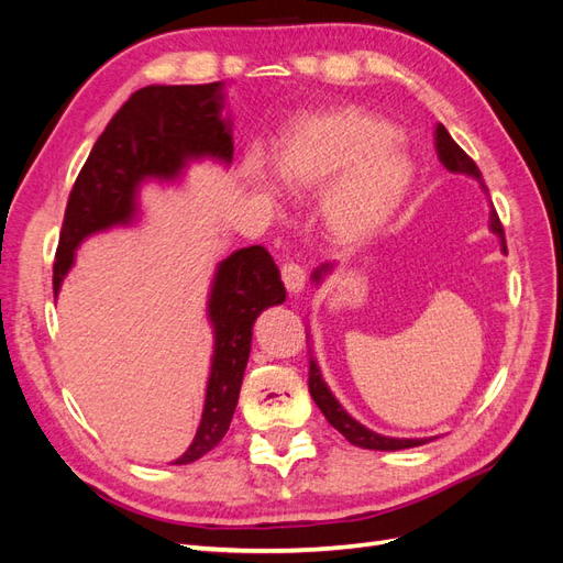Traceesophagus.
<instances>
[{
    "label": "esophagus",
    "instance_id": "34e87169",
    "mask_svg": "<svg viewBox=\"0 0 563 563\" xmlns=\"http://www.w3.org/2000/svg\"><path fill=\"white\" fill-rule=\"evenodd\" d=\"M282 282L288 288V294H300L305 286V269L294 261H284L282 263Z\"/></svg>",
    "mask_w": 563,
    "mask_h": 563
}]
</instances>
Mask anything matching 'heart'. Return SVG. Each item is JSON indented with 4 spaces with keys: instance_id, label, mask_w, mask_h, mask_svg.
I'll return each mask as SVG.
<instances>
[{
    "instance_id": "1",
    "label": "heart",
    "mask_w": 563,
    "mask_h": 563,
    "mask_svg": "<svg viewBox=\"0 0 563 563\" xmlns=\"http://www.w3.org/2000/svg\"><path fill=\"white\" fill-rule=\"evenodd\" d=\"M401 131L385 117L340 108L302 119L272 152V172L294 195L321 192L323 216L343 242L364 240L399 209L413 164L399 145ZM246 176L265 199L263 164L246 162Z\"/></svg>"
}]
</instances>
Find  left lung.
<instances>
[{
  "mask_svg": "<svg viewBox=\"0 0 563 563\" xmlns=\"http://www.w3.org/2000/svg\"><path fill=\"white\" fill-rule=\"evenodd\" d=\"M437 152H439V159L444 162V166L449 168V172H455V174H467V176H474L476 180H482V172L479 166L474 164V159L467 155V152L460 147L453 139L451 133L444 129V124L437 126ZM490 230L496 232L503 244H505V230H503V223L498 213L493 211L490 213ZM329 265H321L317 272H314V279L319 282L321 272H327ZM308 383H310V395L314 399V404L319 406V411L327 416V420L333 424V428L343 434L350 444L360 446V449H371V451H399V449H411V446H420L424 444V439H389V437H380L376 432L366 430L364 424L356 422L354 418H350L345 413V408L340 406L335 401V397L329 391L327 383L321 380V373L317 368V362L312 360L310 354V373H308Z\"/></svg>",
  "mask_w": 563,
  "mask_h": 563,
  "instance_id": "1",
  "label": "left lung"
}]
</instances>
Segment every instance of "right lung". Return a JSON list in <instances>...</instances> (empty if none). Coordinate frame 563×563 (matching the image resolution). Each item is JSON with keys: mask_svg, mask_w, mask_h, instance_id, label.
I'll list each match as a JSON object with an SVG mask.
<instances>
[{"mask_svg": "<svg viewBox=\"0 0 563 563\" xmlns=\"http://www.w3.org/2000/svg\"><path fill=\"white\" fill-rule=\"evenodd\" d=\"M220 84H152L117 110L96 141L67 197L54 261V296L84 236L126 223L143 178H174L190 157L232 159L230 124L220 119ZM286 288L263 246H249L220 263L209 300L216 352L197 434L176 463H195L225 437L240 399L253 321L279 305Z\"/></svg>", "mask_w": 563, "mask_h": 563, "instance_id": "1", "label": "right lung"}]
</instances>
